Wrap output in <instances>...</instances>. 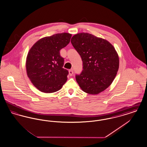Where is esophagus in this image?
<instances>
[{"label": "esophagus", "instance_id": "34e87169", "mask_svg": "<svg viewBox=\"0 0 147 147\" xmlns=\"http://www.w3.org/2000/svg\"><path fill=\"white\" fill-rule=\"evenodd\" d=\"M73 69H70L69 70V74L70 76H71L73 74Z\"/></svg>", "mask_w": 147, "mask_h": 147}]
</instances>
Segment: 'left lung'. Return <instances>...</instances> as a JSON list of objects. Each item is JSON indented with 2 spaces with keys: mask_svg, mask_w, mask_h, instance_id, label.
Wrapping results in <instances>:
<instances>
[{
  "mask_svg": "<svg viewBox=\"0 0 147 147\" xmlns=\"http://www.w3.org/2000/svg\"><path fill=\"white\" fill-rule=\"evenodd\" d=\"M71 43L83 61V70L76 76L79 86L92 95L105 90L119 70V56L113 46L103 38L84 32L74 35Z\"/></svg>",
  "mask_w": 147,
  "mask_h": 147,
  "instance_id": "obj_1",
  "label": "left lung"
}]
</instances>
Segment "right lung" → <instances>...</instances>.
I'll list each match as a JSON object with an SVG mask.
<instances>
[{
	"instance_id": "obj_1",
	"label": "right lung",
	"mask_w": 147,
	"mask_h": 147,
	"mask_svg": "<svg viewBox=\"0 0 147 147\" xmlns=\"http://www.w3.org/2000/svg\"><path fill=\"white\" fill-rule=\"evenodd\" d=\"M71 37L68 33L45 37L29 51L26 63L27 74L40 91H58L67 80L69 72L63 68L64 59L60 55V50L68 45Z\"/></svg>"
}]
</instances>
